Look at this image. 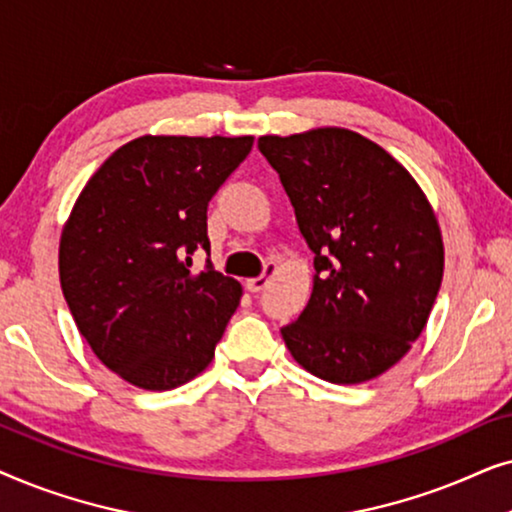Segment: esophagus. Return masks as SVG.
<instances>
[{
  "mask_svg": "<svg viewBox=\"0 0 512 512\" xmlns=\"http://www.w3.org/2000/svg\"><path fill=\"white\" fill-rule=\"evenodd\" d=\"M275 272H277V268L272 263H268L265 265V270H263V275L261 277H256V279H249L247 282V289L251 291V293H261L265 286L270 284V279L275 277Z\"/></svg>",
  "mask_w": 512,
  "mask_h": 512,
  "instance_id": "esophagus-1",
  "label": "esophagus"
}]
</instances>
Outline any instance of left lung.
Masks as SVG:
<instances>
[{"label":"left lung","instance_id":"8db88e82","mask_svg":"<svg viewBox=\"0 0 512 512\" xmlns=\"http://www.w3.org/2000/svg\"><path fill=\"white\" fill-rule=\"evenodd\" d=\"M314 251L310 303L282 338L321 380L361 384L422 335L443 282V237L410 172L345 128L258 139Z\"/></svg>","mask_w":512,"mask_h":512}]
</instances>
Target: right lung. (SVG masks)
Returning <instances> with one entry per match:
<instances>
[{
    "label": "right lung",
    "mask_w": 512,
    "mask_h": 512,
    "mask_svg": "<svg viewBox=\"0 0 512 512\" xmlns=\"http://www.w3.org/2000/svg\"><path fill=\"white\" fill-rule=\"evenodd\" d=\"M254 137L144 135L123 144L83 186L60 237V284L97 359L139 389L200 375L242 298L209 251L207 205Z\"/></svg>",
    "instance_id": "1"
}]
</instances>
